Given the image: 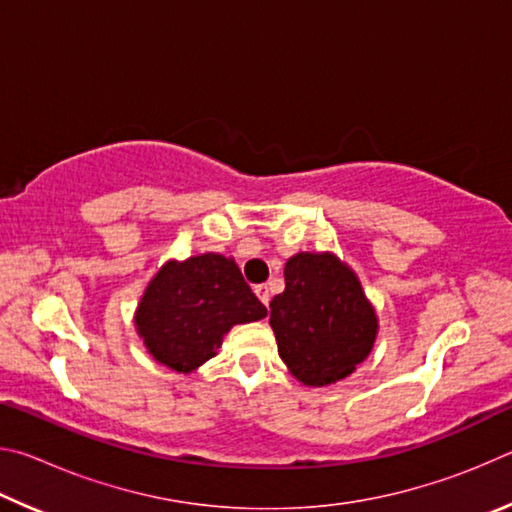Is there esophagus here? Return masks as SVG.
<instances>
[{"instance_id":"esophagus-1","label":"esophagus","mask_w":512,"mask_h":512,"mask_svg":"<svg viewBox=\"0 0 512 512\" xmlns=\"http://www.w3.org/2000/svg\"><path fill=\"white\" fill-rule=\"evenodd\" d=\"M255 293H257V298L264 302V305L268 307V302H271V293H268V287L266 284H257L255 287Z\"/></svg>"}]
</instances>
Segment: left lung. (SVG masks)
I'll return each instance as SVG.
<instances>
[{
	"instance_id": "left-lung-1",
	"label": "left lung",
	"mask_w": 512,
	"mask_h": 512,
	"mask_svg": "<svg viewBox=\"0 0 512 512\" xmlns=\"http://www.w3.org/2000/svg\"><path fill=\"white\" fill-rule=\"evenodd\" d=\"M284 284L268 323L291 375L305 386L352 375L379 329L357 273L332 253H298L284 266Z\"/></svg>"
}]
</instances>
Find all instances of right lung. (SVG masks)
<instances>
[{
  "label": "right lung",
  "mask_w": 512,
  "mask_h": 512,
  "mask_svg": "<svg viewBox=\"0 0 512 512\" xmlns=\"http://www.w3.org/2000/svg\"><path fill=\"white\" fill-rule=\"evenodd\" d=\"M268 314L235 259L219 253L167 262L146 287L135 311L137 334L155 361L192 372L212 359L232 325Z\"/></svg>",
  "instance_id": "right-lung-1"
}]
</instances>
